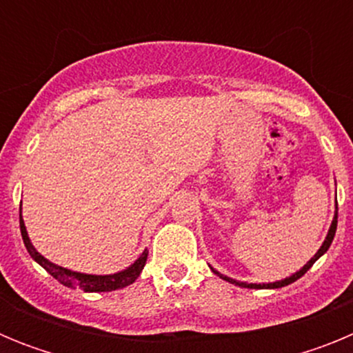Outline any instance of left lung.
I'll return each mask as SVG.
<instances>
[{
    "label": "left lung",
    "mask_w": 353,
    "mask_h": 353,
    "mask_svg": "<svg viewBox=\"0 0 353 353\" xmlns=\"http://www.w3.org/2000/svg\"><path fill=\"white\" fill-rule=\"evenodd\" d=\"M336 228H338V207H336V215H334V219H332V224H330V228H329V233H327V236H325V240H323V244H322V248L318 249V252L316 254H314L313 258H311L310 261H307V263L304 265V267H302L301 270H299V272H295L293 274V276H290V277H286V279H281V281H276V283H269V285H254V283H242V281H235V279H232V277H226V276H223V274H219L217 272V270H214V274H217V276L219 277H223L224 281H228V283H233V285H236V286H242V288H281V286H286V285H290V283H293V281H297L299 277H302L304 276L305 272H307V270L311 269V267H313V263L314 261L318 260V258L322 256L323 252H327V249L330 248V244H332V240H334V235H336Z\"/></svg>",
    "instance_id": "obj_1"
}]
</instances>
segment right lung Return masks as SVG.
<instances>
[{
  "instance_id": "1",
  "label": "right lung",
  "mask_w": 353,
  "mask_h": 353,
  "mask_svg": "<svg viewBox=\"0 0 353 353\" xmlns=\"http://www.w3.org/2000/svg\"><path fill=\"white\" fill-rule=\"evenodd\" d=\"M19 226H21V235H23L24 245H26L30 256L33 258L37 263L42 265L43 269L48 270L54 279H58L61 285L68 286V288H81L84 290V292H113V290L118 288H125V286L132 285V283L138 279L143 267H145L146 263V256H148V251H143L141 256L134 261L129 269L121 270V272L117 274H111V276H93V274L74 272V270L63 269L60 265L51 263V261L46 260V258L33 248V244L30 242V236H28L26 226H24L23 214H19Z\"/></svg>"
}]
</instances>
